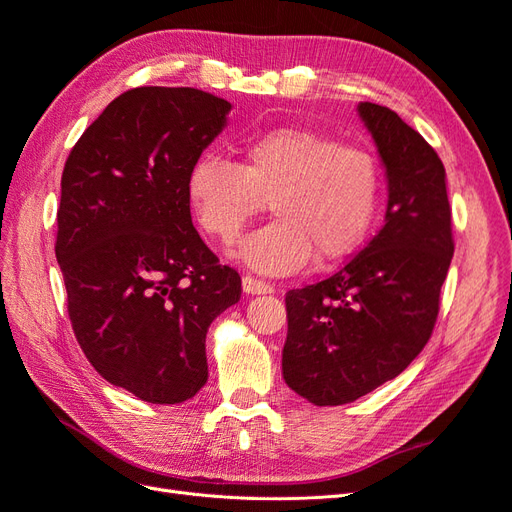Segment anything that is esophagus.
Listing matches in <instances>:
<instances>
[{"mask_svg": "<svg viewBox=\"0 0 512 512\" xmlns=\"http://www.w3.org/2000/svg\"><path fill=\"white\" fill-rule=\"evenodd\" d=\"M275 290L273 284L258 280V277L252 275H243V292L245 294H271Z\"/></svg>", "mask_w": 512, "mask_h": 512, "instance_id": "obj_1", "label": "esophagus"}]
</instances>
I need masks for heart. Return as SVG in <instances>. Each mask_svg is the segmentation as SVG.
<instances>
[{
    "instance_id": "heart-1",
    "label": "heart",
    "mask_w": 512,
    "mask_h": 512,
    "mask_svg": "<svg viewBox=\"0 0 512 512\" xmlns=\"http://www.w3.org/2000/svg\"><path fill=\"white\" fill-rule=\"evenodd\" d=\"M380 188V166L367 149L284 126L245 138L239 164L200 156L185 196L200 228L222 243L237 241L269 203L275 220L235 256L258 273H290L312 256L320 267L350 256L374 224Z\"/></svg>"
}]
</instances>
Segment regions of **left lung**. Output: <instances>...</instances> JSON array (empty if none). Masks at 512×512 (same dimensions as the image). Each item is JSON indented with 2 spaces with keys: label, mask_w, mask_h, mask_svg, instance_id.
I'll use <instances>...</instances> for the list:
<instances>
[{
  "label": "left lung",
  "mask_w": 512,
  "mask_h": 512,
  "mask_svg": "<svg viewBox=\"0 0 512 512\" xmlns=\"http://www.w3.org/2000/svg\"><path fill=\"white\" fill-rule=\"evenodd\" d=\"M384 166V226L327 280L288 290L282 374L316 406H342L399 376L429 342L455 252L438 153L391 108L361 102Z\"/></svg>",
  "instance_id": "1"
}]
</instances>
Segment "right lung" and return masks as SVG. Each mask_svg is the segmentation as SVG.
<instances>
[{"mask_svg": "<svg viewBox=\"0 0 512 512\" xmlns=\"http://www.w3.org/2000/svg\"><path fill=\"white\" fill-rule=\"evenodd\" d=\"M230 102L136 87L74 145L61 175L55 256L76 339L98 374L149 404L203 389L209 324L241 297L192 224L185 181Z\"/></svg>", "mask_w": 512, "mask_h": 512, "instance_id": "right-lung-1", "label": "right lung"}]
</instances>
